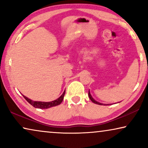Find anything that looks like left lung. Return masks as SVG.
I'll return each mask as SVG.
<instances>
[{
  "label": "left lung",
  "mask_w": 148,
  "mask_h": 148,
  "mask_svg": "<svg viewBox=\"0 0 148 148\" xmlns=\"http://www.w3.org/2000/svg\"><path fill=\"white\" fill-rule=\"evenodd\" d=\"M88 96H89V98H90V100L92 101L94 103H95V104H99V105H102L103 104H102V103H100V102H96V100H94V98H92V96H91V94H90V91H89V93H88Z\"/></svg>",
  "instance_id": "obj_1"
}]
</instances>
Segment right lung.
<instances>
[{"label":"right lung","mask_w":148,"mask_h":148,"mask_svg":"<svg viewBox=\"0 0 148 148\" xmlns=\"http://www.w3.org/2000/svg\"><path fill=\"white\" fill-rule=\"evenodd\" d=\"M64 94H65V91H64V92H63V94H62L61 96H60V97H59L58 99H56V100L52 101V102H36V101H33V100H30V99L27 98V97H25L24 96H23L24 97V98H25V100L32 105V106L35 107V108H41V109H46V108H51V107L57 106V105H59L60 103L62 102V100H63Z\"/></svg>","instance_id":"1"}]
</instances>
